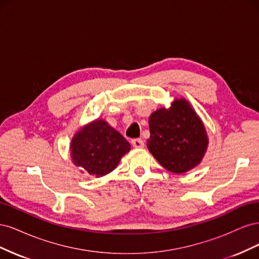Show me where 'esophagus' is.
Instances as JSON below:
<instances>
[{"label":"esophagus","mask_w":259,"mask_h":259,"mask_svg":"<svg viewBox=\"0 0 259 259\" xmlns=\"http://www.w3.org/2000/svg\"><path fill=\"white\" fill-rule=\"evenodd\" d=\"M132 145L134 148H137V149H142L145 147V144L142 139H133L132 140Z\"/></svg>","instance_id":"1"}]
</instances>
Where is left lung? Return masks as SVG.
Here are the masks:
<instances>
[{
	"label": "left lung",
	"instance_id": "obj_1",
	"mask_svg": "<svg viewBox=\"0 0 259 259\" xmlns=\"http://www.w3.org/2000/svg\"><path fill=\"white\" fill-rule=\"evenodd\" d=\"M149 130L148 150L171 173L192 169L206 152L208 137L204 124L184 98L154 111L149 117Z\"/></svg>",
	"mask_w": 259,
	"mask_h": 259
}]
</instances>
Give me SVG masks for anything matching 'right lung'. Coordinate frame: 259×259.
I'll use <instances>...</instances> for the list:
<instances>
[{
  "label": "right lung",
  "instance_id": "obj_1",
  "mask_svg": "<svg viewBox=\"0 0 259 259\" xmlns=\"http://www.w3.org/2000/svg\"><path fill=\"white\" fill-rule=\"evenodd\" d=\"M131 145L105 120H95L76 132L70 144L75 166L91 176L101 177L112 171Z\"/></svg>",
  "mask_w": 259,
  "mask_h": 259
}]
</instances>
